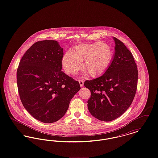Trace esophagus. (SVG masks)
Segmentation results:
<instances>
[{"label":"esophagus","instance_id":"34e87169","mask_svg":"<svg viewBox=\"0 0 158 158\" xmlns=\"http://www.w3.org/2000/svg\"><path fill=\"white\" fill-rule=\"evenodd\" d=\"M78 81H79V84H80V86H81V87H83V84H84L83 80H82V79H79V80H78Z\"/></svg>","mask_w":158,"mask_h":158}]
</instances>
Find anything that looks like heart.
I'll list each match as a JSON object with an SVG mask.
<instances>
[{"instance_id": "obj_1", "label": "heart", "mask_w": 158, "mask_h": 158, "mask_svg": "<svg viewBox=\"0 0 158 158\" xmlns=\"http://www.w3.org/2000/svg\"><path fill=\"white\" fill-rule=\"evenodd\" d=\"M113 53L111 47L103 42L91 44L76 45L73 52H68L62 59V65L65 72L75 76L82 68L81 61L84 60V69L92 77L102 75L109 67Z\"/></svg>"}]
</instances>
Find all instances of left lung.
<instances>
[{
    "mask_svg": "<svg viewBox=\"0 0 158 158\" xmlns=\"http://www.w3.org/2000/svg\"><path fill=\"white\" fill-rule=\"evenodd\" d=\"M114 39L115 52L110 66L104 75L84 83L91 93L89 111L103 121L114 120L125 113L137 87V66L132 53L120 40Z\"/></svg>",
    "mask_w": 158,
    "mask_h": 158,
    "instance_id": "left-lung-1",
    "label": "left lung"
}]
</instances>
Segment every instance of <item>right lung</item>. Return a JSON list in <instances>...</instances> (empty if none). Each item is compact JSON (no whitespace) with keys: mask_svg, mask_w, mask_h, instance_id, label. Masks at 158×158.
Here are the masks:
<instances>
[{"mask_svg":"<svg viewBox=\"0 0 158 158\" xmlns=\"http://www.w3.org/2000/svg\"><path fill=\"white\" fill-rule=\"evenodd\" d=\"M63 49L54 40L34 43L20 60L16 72L18 93L27 111L36 120H60L81 89L78 81L61 71Z\"/></svg>","mask_w":158,"mask_h":158,"instance_id":"right-lung-1","label":"right lung"}]
</instances>
